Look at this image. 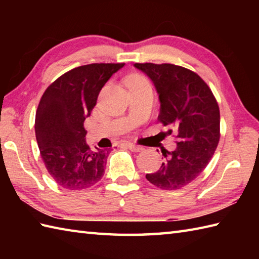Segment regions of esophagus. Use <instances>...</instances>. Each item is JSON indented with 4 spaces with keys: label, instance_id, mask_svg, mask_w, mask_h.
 Segmentation results:
<instances>
[{
    "label": "esophagus",
    "instance_id": "obj_1",
    "mask_svg": "<svg viewBox=\"0 0 259 259\" xmlns=\"http://www.w3.org/2000/svg\"><path fill=\"white\" fill-rule=\"evenodd\" d=\"M125 147L129 148V149L134 152H140L144 150V148H142L141 146H137L135 144H125Z\"/></svg>",
    "mask_w": 259,
    "mask_h": 259
}]
</instances>
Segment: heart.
Wrapping results in <instances>:
<instances>
[{"label": "heart", "mask_w": 259, "mask_h": 259, "mask_svg": "<svg viewBox=\"0 0 259 259\" xmlns=\"http://www.w3.org/2000/svg\"><path fill=\"white\" fill-rule=\"evenodd\" d=\"M130 82H147V81L144 76H141V75H133L128 79L126 83H130Z\"/></svg>", "instance_id": "heart-1"}]
</instances>
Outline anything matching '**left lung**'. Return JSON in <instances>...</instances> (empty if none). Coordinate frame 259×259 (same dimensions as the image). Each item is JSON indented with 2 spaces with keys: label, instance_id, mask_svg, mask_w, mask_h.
I'll list each match as a JSON object with an SVG mask.
<instances>
[{
  "label": "left lung",
  "instance_id": "obj_1",
  "mask_svg": "<svg viewBox=\"0 0 259 259\" xmlns=\"http://www.w3.org/2000/svg\"><path fill=\"white\" fill-rule=\"evenodd\" d=\"M149 78L159 96V121L171 128L177 147L162 150L160 169L146 175L148 181L164 190L180 189L199 176L210 161L219 141L218 103L199 75L179 65L136 63Z\"/></svg>",
  "mask_w": 259,
  "mask_h": 259
}]
</instances>
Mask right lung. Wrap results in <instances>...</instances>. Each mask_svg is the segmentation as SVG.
Here are the masks:
<instances>
[{"instance_id": "right-lung-1", "label": "right lung", "mask_w": 259, "mask_h": 259, "mask_svg": "<svg viewBox=\"0 0 259 259\" xmlns=\"http://www.w3.org/2000/svg\"><path fill=\"white\" fill-rule=\"evenodd\" d=\"M124 63H93L60 76L43 93L35 114L41 157L54 181L65 189H85L101 180L110 150H91L84 120L99 92Z\"/></svg>"}]
</instances>
